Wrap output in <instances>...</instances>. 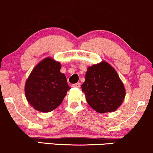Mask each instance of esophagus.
Masks as SVG:
<instances>
[{
	"instance_id": "esophagus-1",
	"label": "esophagus",
	"mask_w": 153,
	"mask_h": 153,
	"mask_svg": "<svg viewBox=\"0 0 153 153\" xmlns=\"http://www.w3.org/2000/svg\"><path fill=\"white\" fill-rule=\"evenodd\" d=\"M80 85H81V84H80V82H77V83L73 84V85H72V86L75 87V88H80Z\"/></svg>"
}]
</instances>
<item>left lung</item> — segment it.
Returning <instances> with one entry per match:
<instances>
[{
    "mask_svg": "<svg viewBox=\"0 0 153 153\" xmlns=\"http://www.w3.org/2000/svg\"><path fill=\"white\" fill-rule=\"evenodd\" d=\"M81 87L88 103L99 113L117 110L125 97L123 82L106 62L89 67Z\"/></svg>",
    "mask_w": 153,
    "mask_h": 153,
    "instance_id": "8db88e82",
    "label": "left lung"
}]
</instances>
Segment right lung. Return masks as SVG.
Returning a JSON list of instances; mask_svg holds the SVG:
<instances>
[{"mask_svg":"<svg viewBox=\"0 0 153 153\" xmlns=\"http://www.w3.org/2000/svg\"><path fill=\"white\" fill-rule=\"evenodd\" d=\"M60 68V63L47 57L31 71L26 82L25 94L34 109L49 112L62 102L71 87Z\"/></svg>","mask_w":153,"mask_h":153,"instance_id":"add662e5","label":"right lung"}]
</instances>
